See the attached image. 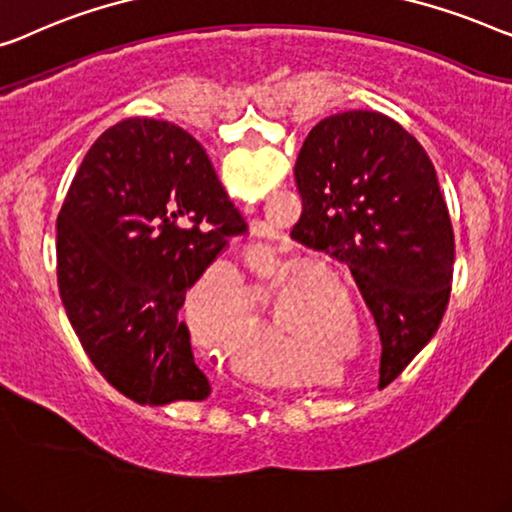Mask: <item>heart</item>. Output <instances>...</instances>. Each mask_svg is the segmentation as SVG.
Wrapping results in <instances>:
<instances>
[{"label":"heart","instance_id":"obj_1","mask_svg":"<svg viewBox=\"0 0 512 512\" xmlns=\"http://www.w3.org/2000/svg\"><path fill=\"white\" fill-rule=\"evenodd\" d=\"M348 305V288L339 277L325 272L284 277L268 295L249 342L277 348V369L286 379H323L325 372L299 353L307 350L321 365H342L351 358L360 330ZM249 309L251 295L240 281L219 288L198 286L187 302L191 328L212 346L231 344L247 323Z\"/></svg>","mask_w":512,"mask_h":512}]
</instances>
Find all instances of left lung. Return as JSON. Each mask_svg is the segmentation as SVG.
<instances>
[{
	"label": "left lung",
	"mask_w": 512,
	"mask_h": 512,
	"mask_svg": "<svg viewBox=\"0 0 512 512\" xmlns=\"http://www.w3.org/2000/svg\"><path fill=\"white\" fill-rule=\"evenodd\" d=\"M295 184L291 238L351 270L379 328L383 388L439 330L453 288L455 235L432 159L388 115L346 110L309 131Z\"/></svg>",
	"instance_id": "left-lung-1"
}]
</instances>
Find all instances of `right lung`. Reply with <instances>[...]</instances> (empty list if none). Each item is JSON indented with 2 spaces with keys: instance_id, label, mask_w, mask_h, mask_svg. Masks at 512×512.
<instances>
[{
  "instance_id": "1",
  "label": "right lung",
  "mask_w": 512,
  "mask_h": 512,
  "mask_svg": "<svg viewBox=\"0 0 512 512\" xmlns=\"http://www.w3.org/2000/svg\"><path fill=\"white\" fill-rule=\"evenodd\" d=\"M247 231L191 133L131 117L96 138L57 217V284L80 344L115 390L150 406L207 399L177 311Z\"/></svg>"
}]
</instances>
